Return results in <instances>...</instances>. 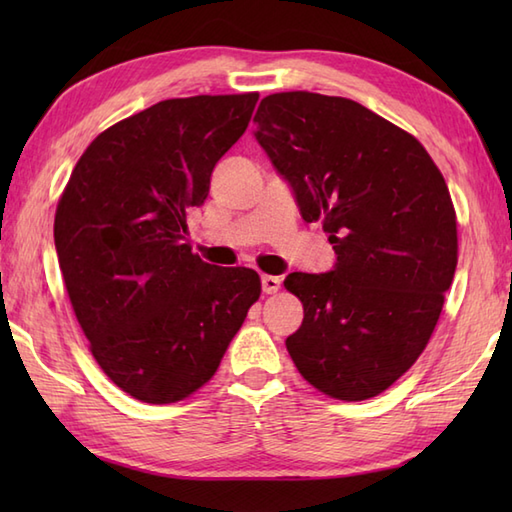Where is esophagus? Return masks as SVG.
<instances>
[{"instance_id": "1", "label": "esophagus", "mask_w": 512, "mask_h": 512, "mask_svg": "<svg viewBox=\"0 0 512 512\" xmlns=\"http://www.w3.org/2000/svg\"><path fill=\"white\" fill-rule=\"evenodd\" d=\"M281 286V279L279 277H273V275H262V290L266 292V295H273V292H277Z\"/></svg>"}]
</instances>
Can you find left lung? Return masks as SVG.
I'll list each match as a JSON object with an SVG mask.
<instances>
[{
    "instance_id": "1",
    "label": "left lung",
    "mask_w": 512,
    "mask_h": 512,
    "mask_svg": "<svg viewBox=\"0 0 512 512\" xmlns=\"http://www.w3.org/2000/svg\"><path fill=\"white\" fill-rule=\"evenodd\" d=\"M255 123L301 217L321 220L336 253L328 273L284 281L303 303L288 354L323 394L378 396L427 347L458 266L447 182L416 138L341 96L270 94Z\"/></svg>"
}]
</instances>
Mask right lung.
<instances>
[{
	"label": "right lung",
	"mask_w": 512,
	"mask_h": 512,
	"mask_svg": "<svg viewBox=\"0 0 512 512\" xmlns=\"http://www.w3.org/2000/svg\"><path fill=\"white\" fill-rule=\"evenodd\" d=\"M259 94L160 101L105 129L76 162L54 246L92 356L136 400L167 405L209 383L262 284L206 264L187 213L246 132Z\"/></svg>",
	"instance_id": "add662e5"
}]
</instances>
